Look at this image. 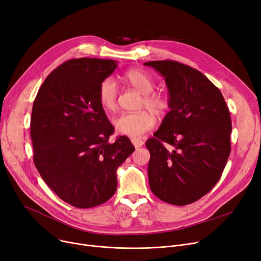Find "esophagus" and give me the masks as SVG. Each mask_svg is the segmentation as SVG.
<instances>
[{
	"label": "esophagus",
	"instance_id": "esophagus-1",
	"mask_svg": "<svg viewBox=\"0 0 261 261\" xmlns=\"http://www.w3.org/2000/svg\"><path fill=\"white\" fill-rule=\"evenodd\" d=\"M131 142H132V144L134 145V147H135V148H140V147H142V146L144 145V142H143V141H141V140L132 139V140H131Z\"/></svg>",
	"mask_w": 261,
	"mask_h": 261
}]
</instances>
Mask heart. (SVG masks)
<instances>
[{"label": "heart", "instance_id": "obj_1", "mask_svg": "<svg viewBox=\"0 0 261 261\" xmlns=\"http://www.w3.org/2000/svg\"><path fill=\"white\" fill-rule=\"evenodd\" d=\"M123 78L128 84L144 95L141 107L147 108L136 113H121L113 120V126L117 133L138 139L146 132L151 130L155 125L154 113L158 117L165 115L169 109V101L165 95L153 92L155 89V82L153 78L146 72L139 68H131L123 74ZM118 88L114 79L106 78L102 80L99 87L98 98L100 105L112 111L117 105Z\"/></svg>", "mask_w": 261, "mask_h": 261}]
</instances>
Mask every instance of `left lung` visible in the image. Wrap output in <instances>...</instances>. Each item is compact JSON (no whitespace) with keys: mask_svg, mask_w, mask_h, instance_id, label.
Instances as JSON below:
<instances>
[{"mask_svg":"<svg viewBox=\"0 0 261 261\" xmlns=\"http://www.w3.org/2000/svg\"><path fill=\"white\" fill-rule=\"evenodd\" d=\"M144 65L165 79L170 109L146 142L149 186L162 201L183 206L221 177L230 153L229 111L220 90L196 68L171 60Z\"/></svg>","mask_w":261,"mask_h":261,"instance_id":"obj_1","label":"left lung"}]
</instances>
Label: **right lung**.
<instances>
[{
    "label": "right lung",
    "instance_id": "1",
    "mask_svg": "<svg viewBox=\"0 0 261 261\" xmlns=\"http://www.w3.org/2000/svg\"><path fill=\"white\" fill-rule=\"evenodd\" d=\"M117 66L114 60H67L44 80L34 101L31 138L34 163L48 187L64 202L90 208L111 198L116 170L134 151L114 132L98 92Z\"/></svg>",
    "mask_w": 261,
    "mask_h": 261
}]
</instances>
